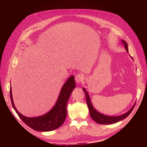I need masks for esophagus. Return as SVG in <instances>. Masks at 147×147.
<instances>
[{"label":"esophagus","instance_id":"obj_1","mask_svg":"<svg viewBox=\"0 0 147 147\" xmlns=\"http://www.w3.org/2000/svg\"><path fill=\"white\" fill-rule=\"evenodd\" d=\"M84 76L82 74H78L75 77V81L77 84H80L84 80Z\"/></svg>","mask_w":147,"mask_h":147}]
</instances>
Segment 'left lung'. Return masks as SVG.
<instances>
[{
  "label": "left lung",
  "mask_w": 147,
  "mask_h": 147,
  "mask_svg": "<svg viewBox=\"0 0 147 147\" xmlns=\"http://www.w3.org/2000/svg\"><path fill=\"white\" fill-rule=\"evenodd\" d=\"M121 43L124 45L125 50L129 53L128 51V45L127 44L126 42L124 40H121ZM82 90L85 93L86 95V102L87 103V105L90 111V114L91 117V118L96 121L98 124H114L115 123H117L121 120L124 119L125 118H126L132 112L134 108L135 107L136 105V103L134 104V105L132 107V108L125 113L120 115V116H107L103 115L99 112H98L94 108L92 104L91 101V99L90 97V95L87 91V90L83 88Z\"/></svg>",
  "instance_id": "8db88e82"
}]
</instances>
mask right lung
<instances>
[{"label": "right lung", "instance_id": "1", "mask_svg": "<svg viewBox=\"0 0 147 147\" xmlns=\"http://www.w3.org/2000/svg\"><path fill=\"white\" fill-rule=\"evenodd\" d=\"M75 87L74 77L71 76L63 86L55 105L49 112L40 116L28 117L21 114L16 108L13 100L10 86V96L12 107L19 117L33 130L39 131H52L57 129L64 123L67 115V103Z\"/></svg>", "mask_w": 147, "mask_h": 147}]
</instances>
